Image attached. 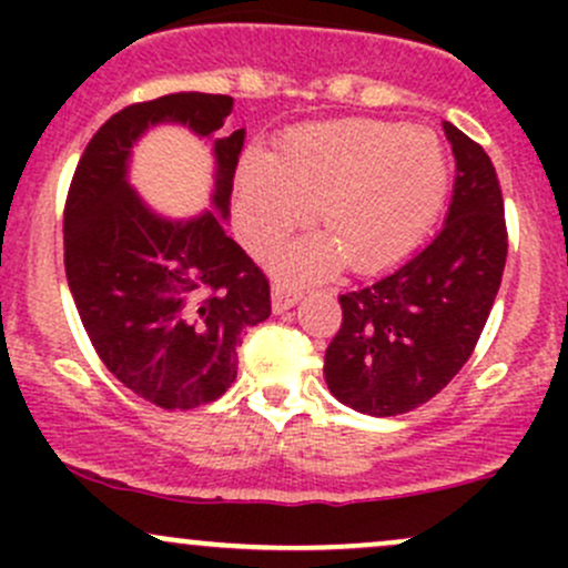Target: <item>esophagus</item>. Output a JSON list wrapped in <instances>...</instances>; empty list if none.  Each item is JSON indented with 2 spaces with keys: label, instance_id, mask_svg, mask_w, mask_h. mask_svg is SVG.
Instances as JSON below:
<instances>
[{
  "label": "esophagus",
  "instance_id": "obj_1",
  "mask_svg": "<svg viewBox=\"0 0 568 568\" xmlns=\"http://www.w3.org/2000/svg\"><path fill=\"white\" fill-rule=\"evenodd\" d=\"M298 298H302V291H298L291 280H283V277L272 280V306H275V312L291 310Z\"/></svg>",
  "mask_w": 568,
  "mask_h": 568
}]
</instances>
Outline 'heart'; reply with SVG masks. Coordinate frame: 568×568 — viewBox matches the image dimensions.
<instances>
[{"mask_svg":"<svg viewBox=\"0 0 568 568\" xmlns=\"http://www.w3.org/2000/svg\"><path fill=\"white\" fill-rule=\"evenodd\" d=\"M448 192L438 135L384 120H336L293 128L280 160L251 149L237 173V216L253 247L272 245L310 216L325 234L277 253L296 275L315 277L342 258L357 272L379 270L425 237Z\"/></svg>","mask_w":568,"mask_h":568,"instance_id":"1","label":"heart"}]
</instances>
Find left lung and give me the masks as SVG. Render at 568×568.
<instances>
[{"label":"left lung","instance_id":"obj_1","mask_svg":"<svg viewBox=\"0 0 568 568\" xmlns=\"http://www.w3.org/2000/svg\"><path fill=\"white\" fill-rule=\"evenodd\" d=\"M456 160L443 230L414 258L338 296L325 382L344 406L397 416L435 397L470 361L507 262L505 200L480 143L443 122Z\"/></svg>","mask_w":568,"mask_h":568}]
</instances>
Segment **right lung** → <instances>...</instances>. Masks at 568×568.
I'll return each mask as SVG.
<instances>
[{
	"label": "right lung",
	"instance_id": "obj_1",
	"mask_svg": "<svg viewBox=\"0 0 568 568\" xmlns=\"http://www.w3.org/2000/svg\"><path fill=\"white\" fill-rule=\"evenodd\" d=\"M230 114L232 98L211 93L130 103L84 146L63 207V264L90 344L128 389L168 410L230 389L243 334L272 315L270 280L221 226L243 128L213 143L221 216H154L128 186V154L154 122L213 135Z\"/></svg>",
	"mask_w": 568,
	"mask_h": 568
}]
</instances>
